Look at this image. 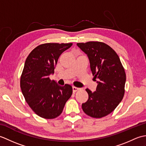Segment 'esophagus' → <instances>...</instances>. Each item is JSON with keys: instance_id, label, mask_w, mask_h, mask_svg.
<instances>
[{"instance_id": "1", "label": "esophagus", "mask_w": 146, "mask_h": 146, "mask_svg": "<svg viewBox=\"0 0 146 146\" xmlns=\"http://www.w3.org/2000/svg\"><path fill=\"white\" fill-rule=\"evenodd\" d=\"M79 90H80L79 88H77V87H76V86H73V93H75L76 92Z\"/></svg>"}]
</instances>
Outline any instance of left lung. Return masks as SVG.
<instances>
[{
  "label": "left lung",
  "instance_id": "1",
  "mask_svg": "<svg viewBox=\"0 0 146 146\" xmlns=\"http://www.w3.org/2000/svg\"><path fill=\"white\" fill-rule=\"evenodd\" d=\"M76 44L87 55L92 75L98 80L95 92L86 89L88 99L82 104V109L92 117H104L115 109L124 95V68L116 52L104 42L89 41Z\"/></svg>",
  "mask_w": 146,
  "mask_h": 146
}]
</instances>
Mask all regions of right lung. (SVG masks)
<instances>
[{
  "label": "right lung",
  "mask_w": 146,
  "mask_h": 146,
  "mask_svg": "<svg viewBox=\"0 0 146 146\" xmlns=\"http://www.w3.org/2000/svg\"><path fill=\"white\" fill-rule=\"evenodd\" d=\"M72 43H45L30 52L21 76V88L26 102L38 115L46 119L58 117L73 93L72 86H61L49 79L62 52Z\"/></svg>",
  "instance_id": "obj_1"
}]
</instances>
